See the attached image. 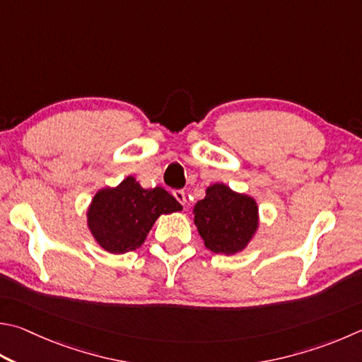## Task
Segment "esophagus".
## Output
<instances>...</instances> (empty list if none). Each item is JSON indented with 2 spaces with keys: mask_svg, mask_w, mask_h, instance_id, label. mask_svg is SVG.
<instances>
[{
  "mask_svg": "<svg viewBox=\"0 0 362 362\" xmlns=\"http://www.w3.org/2000/svg\"><path fill=\"white\" fill-rule=\"evenodd\" d=\"M173 194H174V198L182 204V206H185V204H187V194H185V192H183V189H175Z\"/></svg>",
  "mask_w": 362,
  "mask_h": 362,
  "instance_id": "esophagus-1",
  "label": "esophagus"
}]
</instances>
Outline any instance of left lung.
Instances as JSON below:
<instances>
[{
	"label": "left lung",
	"instance_id": "1",
	"mask_svg": "<svg viewBox=\"0 0 362 362\" xmlns=\"http://www.w3.org/2000/svg\"><path fill=\"white\" fill-rule=\"evenodd\" d=\"M193 221L210 252L238 255L258 231L259 207L252 196L234 192L225 183H214L206 188L204 199L194 204Z\"/></svg>",
	"mask_w": 362,
	"mask_h": 362
}]
</instances>
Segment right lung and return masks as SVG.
<instances>
[{
	"mask_svg": "<svg viewBox=\"0 0 362 362\" xmlns=\"http://www.w3.org/2000/svg\"><path fill=\"white\" fill-rule=\"evenodd\" d=\"M166 189H146L133 175L117 187L98 189L87 209V226L98 245L112 255L139 248L160 215L180 212Z\"/></svg>",
	"mask_w": 362,
	"mask_h": 362,
	"instance_id": "1",
	"label": "right lung"
}]
</instances>
